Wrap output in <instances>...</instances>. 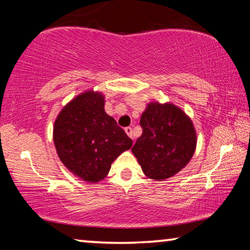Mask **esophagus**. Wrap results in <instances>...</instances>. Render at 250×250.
<instances>
[{
    "label": "esophagus",
    "instance_id": "obj_1",
    "mask_svg": "<svg viewBox=\"0 0 250 250\" xmlns=\"http://www.w3.org/2000/svg\"><path fill=\"white\" fill-rule=\"evenodd\" d=\"M125 133L128 134L129 137L133 140V137H132V129H131L130 126H128V128H125Z\"/></svg>",
    "mask_w": 250,
    "mask_h": 250
}]
</instances>
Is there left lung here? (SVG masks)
I'll list each match as a JSON object with an SVG mask.
<instances>
[{"mask_svg":"<svg viewBox=\"0 0 250 250\" xmlns=\"http://www.w3.org/2000/svg\"><path fill=\"white\" fill-rule=\"evenodd\" d=\"M140 125L143 132L131 151L149 179L163 181L188 166L196 149V131L183 110L171 103H150Z\"/></svg>","mask_w":250,"mask_h":250,"instance_id":"1","label":"left lung"}]
</instances>
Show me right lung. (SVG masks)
<instances>
[{
	"label": "right lung",
	"instance_id": "add662e5",
	"mask_svg": "<svg viewBox=\"0 0 250 250\" xmlns=\"http://www.w3.org/2000/svg\"><path fill=\"white\" fill-rule=\"evenodd\" d=\"M53 139L62 164L87 183L108 175L111 163L132 140L104 111V96L87 90L69 101L55 120Z\"/></svg>",
	"mask_w": 250,
	"mask_h": 250
}]
</instances>
